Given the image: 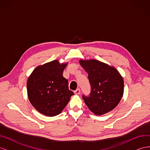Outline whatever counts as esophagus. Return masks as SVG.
Segmentation results:
<instances>
[{"instance_id":"1","label":"esophagus","mask_w":150,"mask_h":150,"mask_svg":"<svg viewBox=\"0 0 150 150\" xmlns=\"http://www.w3.org/2000/svg\"><path fill=\"white\" fill-rule=\"evenodd\" d=\"M80 90L78 88V89H77V90H76L75 91H74V93L76 94V95H79L80 94Z\"/></svg>"}]
</instances>
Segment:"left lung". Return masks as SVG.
<instances>
[{"instance_id": "left-lung-1", "label": "left lung", "mask_w": 150, "mask_h": 150, "mask_svg": "<svg viewBox=\"0 0 150 150\" xmlns=\"http://www.w3.org/2000/svg\"><path fill=\"white\" fill-rule=\"evenodd\" d=\"M88 74L91 85L90 96L83 95L89 109L102 115L117 107L124 94V79L116 68L95 59L79 60Z\"/></svg>"}]
</instances>
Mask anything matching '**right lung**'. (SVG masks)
Instances as JSON below:
<instances>
[{
	"label": "right lung",
	"mask_w": 150,
	"mask_h": 150,
	"mask_svg": "<svg viewBox=\"0 0 150 150\" xmlns=\"http://www.w3.org/2000/svg\"><path fill=\"white\" fill-rule=\"evenodd\" d=\"M67 65L54 60L36 67L28 78V99L42 114L48 117L59 115L74 95L69 90L68 81L62 75Z\"/></svg>",
	"instance_id": "1"
}]
</instances>
